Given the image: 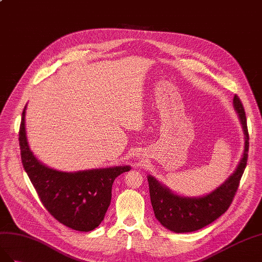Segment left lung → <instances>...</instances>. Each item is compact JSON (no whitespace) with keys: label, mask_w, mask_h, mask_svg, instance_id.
<instances>
[{"label":"left lung","mask_w":262,"mask_h":262,"mask_svg":"<svg viewBox=\"0 0 262 262\" xmlns=\"http://www.w3.org/2000/svg\"><path fill=\"white\" fill-rule=\"evenodd\" d=\"M234 106L245 133V151L235 172L225 183L203 198H182L164 188L149 176V193L156 219L174 233H191L207 226L225 213L234 200L248 160L249 134L244 105L235 95Z\"/></svg>","instance_id":"1"}]
</instances>
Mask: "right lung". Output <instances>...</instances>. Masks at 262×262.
Returning <instances> with one entry per match:
<instances>
[{
	"label": "right lung",
	"instance_id": "right-lung-1",
	"mask_svg": "<svg viewBox=\"0 0 262 262\" xmlns=\"http://www.w3.org/2000/svg\"><path fill=\"white\" fill-rule=\"evenodd\" d=\"M25 108L19 126L20 158L40 202L52 217L67 227L79 231L93 230L104 220L110 206L115 178L129 171L130 167L67 173L43 166L28 147Z\"/></svg>",
	"mask_w": 262,
	"mask_h": 262
}]
</instances>
